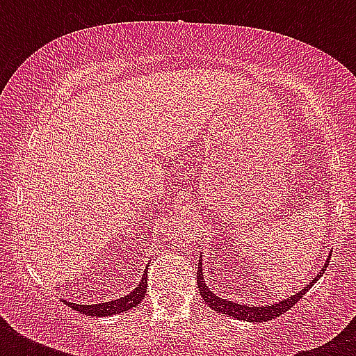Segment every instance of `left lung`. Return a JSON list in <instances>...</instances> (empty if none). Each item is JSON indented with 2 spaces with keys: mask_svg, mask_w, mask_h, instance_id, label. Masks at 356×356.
<instances>
[{
  "mask_svg": "<svg viewBox=\"0 0 356 356\" xmlns=\"http://www.w3.org/2000/svg\"><path fill=\"white\" fill-rule=\"evenodd\" d=\"M329 262V260H327ZM327 264L323 266V270L318 273V275L314 277V281L310 282L309 286H305L303 290H299L296 296H290V298H286L284 301H279V303L271 305V307H251V305H238V303H231V301H227V299H222L218 298V296H214V293L209 290V288L205 286V279H203V270H201V264L197 266V288H200V293L201 298L205 299V303L211 307V309H214L216 312H222V314H227L231 316V318H236V320H243V321H270L273 320V318H277V316L284 314L286 310H290L293 307V305L298 303L299 299L303 298L305 293L309 292L310 288H312V284H314L318 279L321 277V273L325 271Z\"/></svg>",
  "mask_w": 356,
  "mask_h": 356,
  "instance_id": "left-lung-1",
  "label": "left lung"
}]
</instances>
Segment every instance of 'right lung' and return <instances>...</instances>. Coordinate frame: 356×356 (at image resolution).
Masks as SVG:
<instances>
[{"label": "right lung", "instance_id": "1", "mask_svg": "<svg viewBox=\"0 0 356 356\" xmlns=\"http://www.w3.org/2000/svg\"><path fill=\"white\" fill-rule=\"evenodd\" d=\"M145 290H147V270L144 271V277H142V281L136 288H134L133 292L125 296V298L114 299V301H108V303H99V305H75V303H68L70 307L81 314L86 316H96V318H102V316H113V314H120V312H127V310L134 309V307H138L142 303V299L145 296Z\"/></svg>", "mask_w": 356, "mask_h": 356}]
</instances>
